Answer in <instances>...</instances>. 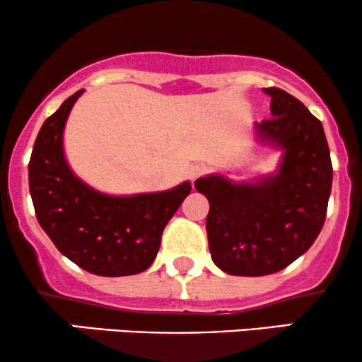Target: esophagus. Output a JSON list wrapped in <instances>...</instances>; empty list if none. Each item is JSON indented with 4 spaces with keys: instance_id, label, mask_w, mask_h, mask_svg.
<instances>
[{
    "instance_id": "1",
    "label": "esophagus",
    "mask_w": 362,
    "mask_h": 362,
    "mask_svg": "<svg viewBox=\"0 0 362 362\" xmlns=\"http://www.w3.org/2000/svg\"><path fill=\"white\" fill-rule=\"evenodd\" d=\"M207 172H209V168H207L206 165L195 163V165H192V167L189 168V178H190V180H192V182H195L199 177L206 175Z\"/></svg>"
}]
</instances>
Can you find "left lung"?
Listing matches in <instances>:
<instances>
[{"instance_id":"obj_1","label":"left lung","mask_w":362,"mask_h":362,"mask_svg":"<svg viewBox=\"0 0 362 362\" xmlns=\"http://www.w3.org/2000/svg\"><path fill=\"white\" fill-rule=\"evenodd\" d=\"M271 119L257 134L284 151L276 175L235 184L221 175L195 180L209 201L206 219L213 262L231 276L279 272L313 245L325 223L332 160L322 122L288 91L264 88Z\"/></svg>"}]
</instances>
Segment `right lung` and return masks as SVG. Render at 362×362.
Returning a JSON list of instances; mask_svg holds the SVG:
<instances>
[{
    "label": "right lung",
    "instance_id": "1",
    "mask_svg": "<svg viewBox=\"0 0 362 362\" xmlns=\"http://www.w3.org/2000/svg\"><path fill=\"white\" fill-rule=\"evenodd\" d=\"M83 90L62 102L42 124L28 163L37 221L62 255L105 277L146 271L156 259L161 233L177 213L190 182L165 192L114 197L78 178L62 151V131Z\"/></svg>",
    "mask_w": 362,
    "mask_h": 362
}]
</instances>
